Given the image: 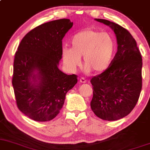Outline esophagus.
Instances as JSON below:
<instances>
[{
    "mask_svg": "<svg viewBox=\"0 0 150 150\" xmlns=\"http://www.w3.org/2000/svg\"><path fill=\"white\" fill-rule=\"evenodd\" d=\"M79 82L84 84V83L86 82V80L84 78H83V77H81V78L79 79Z\"/></svg>",
    "mask_w": 150,
    "mask_h": 150,
    "instance_id": "esophagus-1",
    "label": "esophagus"
}]
</instances>
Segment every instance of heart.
I'll list each match as a JSON object with an SVG mask.
<instances>
[{
	"mask_svg": "<svg viewBox=\"0 0 150 150\" xmlns=\"http://www.w3.org/2000/svg\"><path fill=\"white\" fill-rule=\"evenodd\" d=\"M71 43V47L66 46L62 49L63 59L71 70L80 64L83 55L86 71H103L110 65L116 48V42L110 33L90 28L75 34Z\"/></svg>",
	"mask_w": 150,
	"mask_h": 150,
	"instance_id": "obj_1",
	"label": "heart"
}]
</instances>
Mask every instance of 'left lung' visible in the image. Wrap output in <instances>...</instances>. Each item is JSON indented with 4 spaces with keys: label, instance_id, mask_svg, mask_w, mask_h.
Listing matches in <instances>:
<instances>
[{
    "label": "left lung",
    "instance_id": "8db88e82",
    "mask_svg": "<svg viewBox=\"0 0 150 150\" xmlns=\"http://www.w3.org/2000/svg\"><path fill=\"white\" fill-rule=\"evenodd\" d=\"M95 20L113 29L118 50L109 67L90 80L93 89L91 108L101 119L117 121L129 115L139 98L142 58L127 29L108 20Z\"/></svg>",
    "mask_w": 150,
    "mask_h": 150
}]
</instances>
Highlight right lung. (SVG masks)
Instances as JSON below:
<instances>
[{
	"mask_svg": "<svg viewBox=\"0 0 150 150\" xmlns=\"http://www.w3.org/2000/svg\"><path fill=\"white\" fill-rule=\"evenodd\" d=\"M72 26L68 18L41 24L23 38L15 53L12 84L16 105L34 121L53 119L66 93L76 84V75H67L58 69L62 40Z\"/></svg>",
	"mask_w": 150,
	"mask_h": 150,
	"instance_id": "obj_1",
	"label": "right lung"
}]
</instances>
